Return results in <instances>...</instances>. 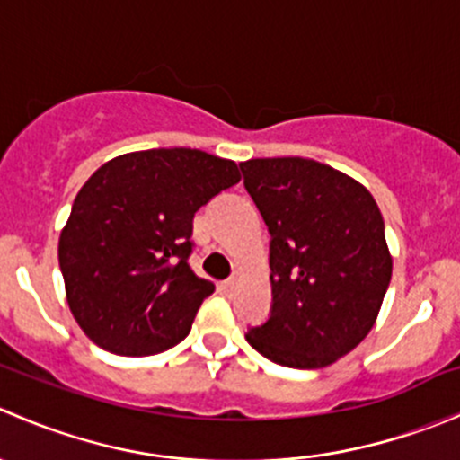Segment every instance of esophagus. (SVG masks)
<instances>
[{"mask_svg":"<svg viewBox=\"0 0 460 460\" xmlns=\"http://www.w3.org/2000/svg\"><path fill=\"white\" fill-rule=\"evenodd\" d=\"M235 289H238V282H235L234 278H231V280H225V282H220V291H222V294L231 296V294H234Z\"/></svg>","mask_w":460,"mask_h":460,"instance_id":"1","label":"esophagus"}]
</instances>
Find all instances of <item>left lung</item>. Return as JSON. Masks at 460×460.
<instances>
[{"label": "left lung", "mask_w": 460, "mask_h": 460, "mask_svg": "<svg viewBox=\"0 0 460 460\" xmlns=\"http://www.w3.org/2000/svg\"><path fill=\"white\" fill-rule=\"evenodd\" d=\"M240 171L271 234V312L249 327V345L282 367H327L367 336L392 280L378 204L307 157H260Z\"/></svg>", "instance_id": "8db88e82"}]
</instances>
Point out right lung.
<instances>
[{
	"label": "right lung",
	"mask_w": 460,
	"mask_h": 460,
	"mask_svg": "<svg viewBox=\"0 0 460 460\" xmlns=\"http://www.w3.org/2000/svg\"><path fill=\"white\" fill-rule=\"evenodd\" d=\"M238 182L235 162L198 148L127 153L86 180L59 235V269L97 347L153 356L189 336L216 289L189 267L193 216Z\"/></svg>",
	"instance_id": "right-lung-1"
}]
</instances>
